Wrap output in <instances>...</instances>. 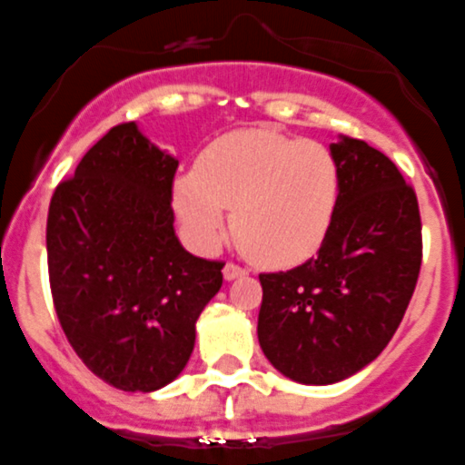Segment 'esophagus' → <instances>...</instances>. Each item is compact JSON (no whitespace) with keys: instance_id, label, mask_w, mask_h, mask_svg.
<instances>
[{"instance_id":"1","label":"esophagus","mask_w":465,"mask_h":465,"mask_svg":"<svg viewBox=\"0 0 465 465\" xmlns=\"http://www.w3.org/2000/svg\"><path fill=\"white\" fill-rule=\"evenodd\" d=\"M244 274H246L244 267L235 265V262H225V267H223V279H225V281L240 279V276H244Z\"/></svg>"}]
</instances>
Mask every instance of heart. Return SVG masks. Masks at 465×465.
<instances>
[{"mask_svg": "<svg viewBox=\"0 0 465 465\" xmlns=\"http://www.w3.org/2000/svg\"><path fill=\"white\" fill-rule=\"evenodd\" d=\"M339 186L325 144L242 129L216 138L198 168L174 177L173 203L200 249L219 244L230 207L232 235L251 261L291 267L316 253L330 232Z\"/></svg>", "mask_w": 465, "mask_h": 465, "instance_id": "obj_1", "label": "heart"}]
</instances>
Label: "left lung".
I'll list each match as a JSON object with an SVG mask.
<instances>
[{
  "label": "left lung",
  "instance_id": "obj_1",
  "mask_svg": "<svg viewBox=\"0 0 465 465\" xmlns=\"http://www.w3.org/2000/svg\"><path fill=\"white\" fill-rule=\"evenodd\" d=\"M341 186L316 258L261 274L258 341L276 371L331 385L371 364L397 331L421 265L417 195L364 140L330 144Z\"/></svg>",
  "mask_w": 465,
  "mask_h": 465
}]
</instances>
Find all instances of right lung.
Masks as SVG:
<instances>
[{"label":"right lung","instance_id":"right-lung-1","mask_svg":"<svg viewBox=\"0 0 465 465\" xmlns=\"http://www.w3.org/2000/svg\"><path fill=\"white\" fill-rule=\"evenodd\" d=\"M180 161L135 122L117 124L59 182L45 246L54 311L75 355L124 391H154L189 361L195 321L223 283V262L174 235Z\"/></svg>","mask_w":465,"mask_h":465}]
</instances>
